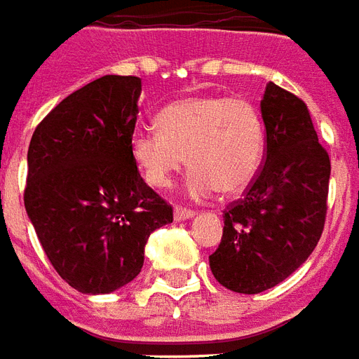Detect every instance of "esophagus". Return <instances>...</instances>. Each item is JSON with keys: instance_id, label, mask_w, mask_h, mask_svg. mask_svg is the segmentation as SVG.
Wrapping results in <instances>:
<instances>
[{"instance_id": "1", "label": "esophagus", "mask_w": 359, "mask_h": 359, "mask_svg": "<svg viewBox=\"0 0 359 359\" xmlns=\"http://www.w3.org/2000/svg\"><path fill=\"white\" fill-rule=\"evenodd\" d=\"M196 211L192 209H187V207H175V219L177 220H187V219H192Z\"/></svg>"}]
</instances>
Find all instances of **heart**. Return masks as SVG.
Here are the masks:
<instances>
[{
    "label": "heart",
    "instance_id": "obj_1",
    "mask_svg": "<svg viewBox=\"0 0 359 359\" xmlns=\"http://www.w3.org/2000/svg\"><path fill=\"white\" fill-rule=\"evenodd\" d=\"M158 129H137L131 154L148 184L167 187L177 172L192 167L187 188L194 198L215 190L243 192L261 169L264 126L245 97L198 95L172 100L158 114Z\"/></svg>",
    "mask_w": 359,
    "mask_h": 359
}]
</instances>
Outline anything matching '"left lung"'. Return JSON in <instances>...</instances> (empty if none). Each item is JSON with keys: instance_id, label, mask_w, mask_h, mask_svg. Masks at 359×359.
<instances>
[{"instance_id": "1", "label": "left lung", "mask_w": 359, "mask_h": 359, "mask_svg": "<svg viewBox=\"0 0 359 359\" xmlns=\"http://www.w3.org/2000/svg\"><path fill=\"white\" fill-rule=\"evenodd\" d=\"M266 158L243 198L224 211L209 266L220 285L255 294L274 287L312 255L327 215L331 161L306 104L276 83L261 100Z\"/></svg>"}]
</instances>
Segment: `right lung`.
Listing matches in <instances>:
<instances>
[{"instance_id": "right-lung-1", "label": "right lung", "mask_w": 359, "mask_h": 359, "mask_svg": "<svg viewBox=\"0 0 359 359\" xmlns=\"http://www.w3.org/2000/svg\"><path fill=\"white\" fill-rule=\"evenodd\" d=\"M140 78L102 76L74 91L32 135L24 207L58 276L85 294L139 276L150 233L172 207L131 154Z\"/></svg>"}]
</instances>
